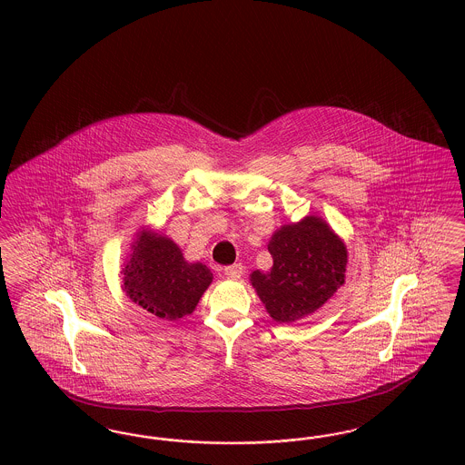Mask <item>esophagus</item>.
<instances>
[{
    "instance_id": "1",
    "label": "esophagus",
    "mask_w": 465,
    "mask_h": 465,
    "mask_svg": "<svg viewBox=\"0 0 465 465\" xmlns=\"http://www.w3.org/2000/svg\"><path fill=\"white\" fill-rule=\"evenodd\" d=\"M224 275L228 277V279H232V281H237V279H241L243 273V266L241 263H235V265L226 266L224 270Z\"/></svg>"
}]
</instances>
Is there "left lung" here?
<instances>
[{
  "label": "left lung",
  "instance_id": "8db88e82",
  "mask_svg": "<svg viewBox=\"0 0 465 465\" xmlns=\"http://www.w3.org/2000/svg\"><path fill=\"white\" fill-rule=\"evenodd\" d=\"M270 272L254 270L251 284L277 322H294L321 309L345 282L347 247L317 216L281 226L270 239Z\"/></svg>",
  "mask_w": 465,
  "mask_h": 465
}]
</instances>
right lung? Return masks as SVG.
<instances>
[{"label": "right lung", "instance_id": "add662e5", "mask_svg": "<svg viewBox=\"0 0 465 465\" xmlns=\"http://www.w3.org/2000/svg\"><path fill=\"white\" fill-rule=\"evenodd\" d=\"M122 275L134 303L165 321L190 315L213 282L207 266L188 263L177 243L150 230L137 233Z\"/></svg>", "mask_w": 465, "mask_h": 465}]
</instances>
